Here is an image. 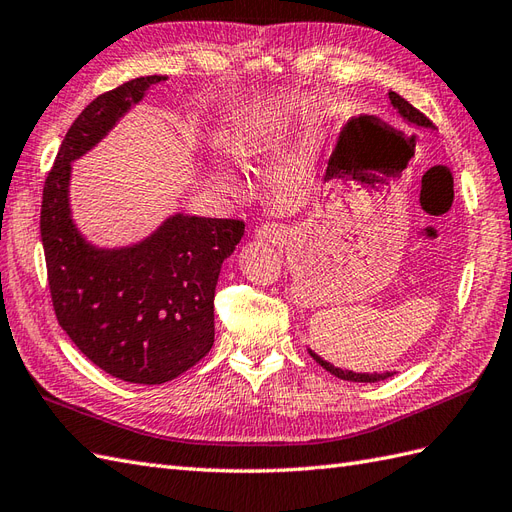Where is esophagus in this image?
<instances>
[{"label":"esophagus","instance_id":"1","mask_svg":"<svg viewBox=\"0 0 512 512\" xmlns=\"http://www.w3.org/2000/svg\"><path fill=\"white\" fill-rule=\"evenodd\" d=\"M255 235L259 240H268V242L279 244L287 238V229L283 225H277V222H268V225H261Z\"/></svg>","mask_w":512,"mask_h":512}]
</instances>
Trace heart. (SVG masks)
I'll return each instance as SVG.
<instances>
[{
    "instance_id": "1",
    "label": "heart",
    "mask_w": 512,
    "mask_h": 512,
    "mask_svg": "<svg viewBox=\"0 0 512 512\" xmlns=\"http://www.w3.org/2000/svg\"><path fill=\"white\" fill-rule=\"evenodd\" d=\"M261 147H259V140L257 134L251 129H240L238 134L233 136V153L238 160L251 164L257 160Z\"/></svg>"
}]
</instances>
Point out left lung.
<instances>
[{
	"mask_svg": "<svg viewBox=\"0 0 512 512\" xmlns=\"http://www.w3.org/2000/svg\"><path fill=\"white\" fill-rule=\"evenodd\" d=\"M389 101H391V106L398 110V114L402 116V119H404L406 123L417 125V127H428V129L432 127L428 116H424L417 108H413L411 103L406 101V99H402L398 93H389ZM309 355H311L313 359H316L326 372L335 374L337 378H342V381H352V383H376V381H385V378L391 376V372H385V374H357V372H350V370H339V368H335V365H331L329 361H324L322 357H318L316 352L309 350Z\"/></svg>",
	"mask_w": 512,
	"mask_h": 512,
	"instance_id": "obj_1",
	"label": "left lung"
}]
</instances>
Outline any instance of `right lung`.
Returning a JSON list of instances; mask_svg holds the SVG:
<instances>
[{"instance_id": "right-lung-1", "label": "right lung", "mask_w": 512, "mask_h": 512, "mask_svg": "<svg viewBox=\"0 0 512 512\" xmlns=\"http://www.w3.org/2000/svg\"><path fill=\"white\" fill-rule=\"evenodd\" d=\"M164 75L108 90L77 116L43 188L41 238L56 318L97 368L136 385H162L214 346L220 266L244 222L175 214L149 238L97 248L77 231L69 207L71 162L90 151Z\"/></svg>"}]
</instances>
